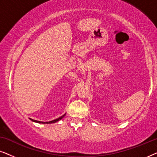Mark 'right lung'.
<instances>
[{"label": "right lung", "instance_id": "1", "mask_svg": "<svg viewBox=\"0 0 157 157\" xmlns=\"http://www.w3.org/2000/svg\"><path fill=\"white\" fill-rule=\"evenodd\" d=\"M65 115H66V114H64V115H63V116H61V117H60L59 118H58V119H55V120H53V121H46V122H45V121H36V120H33V119H31L32 121L37 122V123H39V124H53V123H56V122L59 121V120H61V119H62V118H63V117H64V116H65Z\"/></svg>", "mask_w": 157, "mask_h": 157}]
</instances>
